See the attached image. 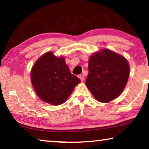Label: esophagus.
<instances>
[{
	"label": "esophagus",
	"mask_w": 149,
	"mask_h": 149,
	"mask_svg": "<svg viewBox=\"0 0 149 149\" xmlns=\"http://www.w3.org/2000/svg\"><path fill=\"white\" fill-rule=\"evenodd\" d=\"M78 77L79 78L81 81H83L84 80V76L83 75H78Z\"/></svg>",
	"instance_id": "1"
}]
</instances>
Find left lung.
Listing matches in <instances>:
<instances>
[{"mask_svg": "<svg viewBox=\"0 0 149 149\" xmlns=\"http://www.w3.org/2000/svg\"><path fill=\"white\" fill-rule=\"evenodd\" d=\"M88 89L98 101L106 103L119 97L130 75L127 60L109 49L95 52L89 59Z\"/></svg>", "mask_w": 149, "mask_h": 149, "instance_id": "8db88e82", "label": "left lung"}]
</instances>
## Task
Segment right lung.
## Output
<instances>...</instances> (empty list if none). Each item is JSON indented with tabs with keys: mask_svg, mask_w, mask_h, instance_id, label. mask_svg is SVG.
I'll return each mask as SVG.
<instances>
[{
	"mask_svg": "<svg viewBox=\"0 0 149 149\" xmlns=\"http://www.w3.org/2000/svg\"><path fill=\"white\" fill-rule=\"evenodd\" d=\"M31 81L38 97L44 102L60 105L66 101L81 80L70 72L64 57L50 51L37 60L31 71Z\"/></svg>",
	"mask_w": 149,
	"mask_h": 149,
	"instance_id": "right-lung-1",
	"label": "right lung"
}]
</instances>
